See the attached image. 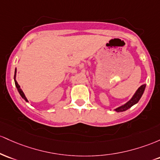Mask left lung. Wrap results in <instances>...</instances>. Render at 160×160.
I'll list each match as a JSON object with an SVG mask.
<instances>
[{"label": "left lung", "mask_w": 160, "mask_h": 160, "mask_svg": "<svg viewBox=\"0 0 160 160\" xmlns=\"http://www.w3.org/2000/svg\"><path fill=\"white\" fill-rule=\"evenodd\" d=\"M145 88H146V85H141V87L138 88V89L136 91V92L134 93V94L132 96V98H131L127 103H125V104H123V105L117 107V108L115 109L114 110L116 111L117 112H124V111L127 110V109L131 108L132 106H134V104L137 103L140 100V99H141V98L142 97L143 92H144Z\"/></svg>", "instance_id": "1"}]
</instances>
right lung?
Listing matches in <instances>:
<instances>
[{
	"mask_svg": "<svg viewBox=\"0 0 160 160\" xmlns=\"http://www.w3.org/2000/svg\"><path fill=\"white\" fill-rule=\"evenodd\" d=\"M16 76H17V69H15V74H14V82H15V85H16V87H17V91H19V94H20V96L22 97L23 99L26 100V102H28V100H27L26 95H25L24 93H23L22 90L20 88V86L19 85V84H18V82H17V80H16Z\"/></svg>",
	"mask_w": 160,
	"mask_h": 160,
	"instance_id": "right-lung-1",
	"label": "right lung"
}]
</instances>
